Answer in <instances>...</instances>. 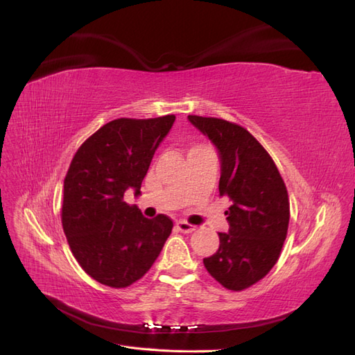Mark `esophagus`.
<instances>
[{"label":"esophagus","mask_w":355,"mask_h":355,"mask_svg":"<svg viewBox=\"0 0 355 355\" xmlns=\"http://www.w3.org/2000/svg\"><path fill=\"white\" fill-rule=\"evenodd\" d=\"M176 230L180 231V232H184V234H191L192 231H196V227H194V225L185 222V220H179V222H176Z\"/></svg>","instance_id":"1"}]
</instances>
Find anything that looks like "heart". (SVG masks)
Masks as SVG:
<instances>
[{"mask_svg":"<svg viewBox=\"0 0 355 355\" xmlns=\"http://www.w3.org/2000/svg\"><path fill=\"white\" fill-rule=\"evenodd\" d=\"M202 146H192L191 149H189V151H196V149H201Z\"/></svg>","mask_w":355,"mask_h":355,"instance_id":"b5f03b06","label":"heart"}]
</instances>
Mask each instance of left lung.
<instances>
[{
	"label": "left lung",
	"mask_w": 355,
	"mask_h": 355,
	"mask_svg": "<svg viewBox=\"0 0 355 355\" xmlns=\"http://www.w3.org/2000/svg\"><path fill=\"white\" fill-rule=\"evenodd\" d=\"M220 154L219 197L230 231L219 232V249L202 263L209 274L232 292L253 286L272 270L287 237L290 202L274 159L244 127L222 118L188 115Z\"/></svg>",
	"instance_id": "8db88e82"
}]
</instances>
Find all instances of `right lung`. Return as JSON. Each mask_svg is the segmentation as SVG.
I'll list each match as a JSON object with an SVG mask.
<instances>
[{
  "label": "right lung",
  "instance_id": "1",
  "mask_svg": "<svg viewBox=\"0 0 355 355\" xmlns=\"http://www.w3.org/2000/svg\"><path fill=\"white\" fill-rule=\"evenodd\" d=\"M175 115L118 118L93 133L75 153L63 180L62 227L75 259L93 280L128 287L149 271L173 228L166 214L145 218L124 201L142 180Z\"/></svg>",
  "mask_w": 355,
  "mask_h": 355
}]
</instances>
